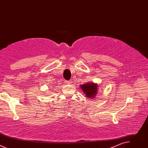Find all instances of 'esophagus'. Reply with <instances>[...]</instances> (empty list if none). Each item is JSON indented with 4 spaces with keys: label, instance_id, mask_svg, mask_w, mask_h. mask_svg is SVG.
Instances as JSON below:
<instances>
[{
    "label": "esophagus",
    "instance_id": "1",
    "mask_svg": "<svg viewBox=\"0 0 148 148\" xmlns=\"http://www.w3.org/2000/svg\"><path fill=\"white\" fill-rule=\"evenodd\" d=\"M71 81H66V83L67 84H71Z\"/></svg>",
    "mask_w": 148,
    "mask_h": 148
}]
</instances>
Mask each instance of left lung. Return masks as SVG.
<instances>
[{
    "mask_svg": "<svg viewBox=\"0 0 148 148\" xmlns=\"http://www.w3.org/2000/svg\"><path fill=\"white\" fill-rule=\"evenodd\" d=\"M98 84L92 82H89L80 86V88L86 97L88 98H94L98 92Z\"/></svg>",
    "mask_w": 148,
    "mask_h": 148,
    "instance_id": "left-lung-1",
    "label": "left lung"
}]
</instances>
